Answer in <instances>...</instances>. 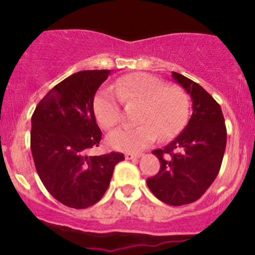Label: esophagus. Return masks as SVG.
Wrapping results in <instances>:
<instances>
[{"label": "esophagus", "instance_id": "obj_1", "mask_svg": "<svg viewBox=\"0 0 255 255\" xmlns=\"http://www.w3.org/2000/svg\"><path fill=\"white\" fill-rule=\"evenodd\" d=\"M142 154L141 153H126L125 157L126 159H136V158H140Z\"/></svg>", "mask_w": 255, "mask_h": 255}]
</instances>
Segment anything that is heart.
<instances>
[{
  "label": "heart",
  "instance_id": "1",
  "mask_svg": "<svg viewBox=\"0 0 255 255\" xmlns=\"http://www.w3.org/2000/svg\"><path fill=\"white\" fill-rule=\"evenodd\" d=\"M120 100L127 107L139 105L134 128H120L108 135L111 148L139 152L150 146L159 135L169 139L180 133L189 115V97L182 87L166 85L162 79L131 73L119 79L113 90H101L93 98V113L105 129L115 127L121 120Z\"/></svg>",
  "mask_w": 255,
  "mask_h": 255
}]
</instances>
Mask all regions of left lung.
<instances>
[{
  "label": "left lung",
  "mask_w": 255,
  "mask_h": 255,
  "mask_svg": "<svg viewBox=\"0 0 255 255\" xmlns=\"http://www.w3.org/2000/svg\"><path fill=\"white\" fill-rule=\"evenodd\" d=\"M172 78L191 96L193 113L170 144L152 151L160 169L146 182L160 201L181 206L198 200L217 177L227 146V128L221 107L209 92L176 72Z\"/></svg>",
  "instance_id": "left-lung-1"
}]
</instances>
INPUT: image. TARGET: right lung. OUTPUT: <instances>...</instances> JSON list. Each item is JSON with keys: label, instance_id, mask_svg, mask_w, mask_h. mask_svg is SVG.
<instances>
[{"label": "right lung", "instance_id": "1", "mask_svg": "<svg viewBox=\"0 0 255 255\" xmlns=\"http://www.w3.org/2000/svg\"><path fill=\"white\" fill-rule=\"evenodd\" d=\"M110 71H81L46 93L31 119V151L44 187L72 209H86L101 200L114 168L125 156L111 152L89 157L102 131L93 113V98Z\"/></svg>", "mask_w": 255, "mask_h": 255}]
</instances>
